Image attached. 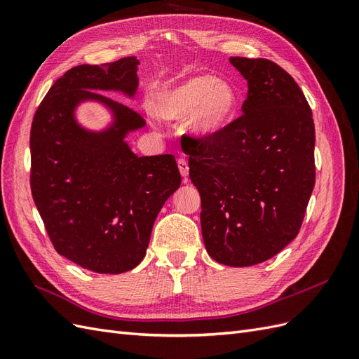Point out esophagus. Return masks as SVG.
<instances>
[{"instance_id":"esophagus-1","label":"esophagus","mask_w":359,"mask_h":359,"mask_svg":"<svg viewBox=\"0 0 359 359\" xmlns=\"http://www.w3.org/2000/svg\"><path fill=\"white\" fill-rule=\"evenodd\" d=\"M178 169L181 172V175L184 178H187V175H189V163H187L186 158H182V157L178 158Z\"/></svg>"}]
</instances>
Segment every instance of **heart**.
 I'll return each instance as SVG.
<instances>
[{
	"label": "heart",
	"instance_id": "obj_1",
	"mask_svg": "<svg viewBox=\"0 0 359 359\" xmlns=\"http://www.w3.org/2000/svg\"><path fill=\"white\" fill-rule=\"evenodd\" d=\"M151 104L154 114L163 119H180L190 113V132L198 137H211L235 119L238 94L227 81L198 74L158 90Z\"/></svg>",
	"mask_w": 359,
	"mask_h": 359
}]
</instances>
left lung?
Masks as SVG:
<instances>
[{
  "label": "left lung",
  "instance_id": "1",
  "mask_svg": "<svg viewBox=\"0 0 359 359\" xmlns=\"http://www.w3.org/2000/svg\"><path fill=\"white\" fill-rule=\"evenodd\" d=\"M247 81L243 115L211 137L184 135L201 194L205 248L219 264L250 266L295 240L314 187V123L292 76L265 58H229Z\"/></svg>",
  "mask_w": 359,
  "mask_h": 359
}]
</instances>
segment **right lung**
Returning a JSON list of instances; mask_svg holds the SVG:
<instances>
[{
	"mask_svg": "<svg viewBox=\"0 0 359 359\" xmlns=\"http://www.w3.org/2000/svg\"><path fill=\"white\" fill-rule=\"evenodd\" d=\"M139 61L73 67L50 86L31 126V193L57 252L99 274L133 269L147 255L157 214L181 184L172 154L137 157L126 137L144 118L103 91L136 94ZM95 101L113 115L100 133L74 112Z\"/></svg>",
	"mask_w": 359,
	"mask_h": 359,
	"instance_id": "obj_1",
	"label": "right lung"
}]
</instances>
